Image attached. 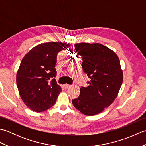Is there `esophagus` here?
Masks as SVG:
<instances>
[{"label":"esophagus","instance_id":"34e87169","mask_svg":"<svg viewBox=\"0 0 146 146\" xmlns=\"http://www.w3.org/2000/svg\"><path fill=\"white\" fill-rule=\"evenodd\" d=\"M63 86L64 87V88H68L70 87L71 85H68V84H64V85H63Z\"/></svg>","mask_w":146,"mask_h":146}]
</instances>
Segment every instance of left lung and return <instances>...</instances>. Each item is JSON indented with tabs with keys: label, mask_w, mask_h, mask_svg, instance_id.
I'll return each instance as SVG.
<instances>
[{
	"label": "left lung",
	"mask_w": 146,
	"mask_h": 146,
	"mask_svg": "<svg viewBox=\"0 0 146 146\" xmlns=\"http://www.w3.org/2000/svg\"><path fill=\"white\" fill-rule=\"evenodd\" d=\"M75 46L90 82L87 87L80 88L79 97L72 103L83 114L95 115L112 104L119 94L123 78L120 60L113 51L99 43H77Z\"/></svg>",
	"instance_id": "left-lung-1"
}]
</instances>
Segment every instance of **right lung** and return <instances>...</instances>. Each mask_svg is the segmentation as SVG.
I'll return each instance as SVG.
<instances>
[{
    "instance_id": "1",
    "label": "right lung",
    "mask_w": 146,
    "mask_h": 146,
    "mask_svg": "<svg viewBox=\"0 0 146 146\" xmlns=\"http://www.w3.org/2000/svg\"><path fill=\"white\" fill-rule=\"evenodd\" d=\"M70 44L49 42L34 47L24 56L17 72L16 83L20 97L26 106L41 112L54 105L61 92L54 77L60 51Z\"/></svg>"
}]
</instances>
